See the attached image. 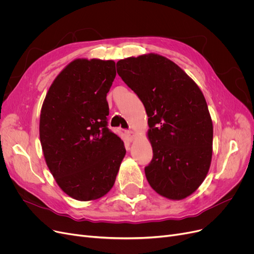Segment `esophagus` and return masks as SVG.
<instances>
[{"label":"esophagus","instance_id":"obj_1","mask_svg":"<svg viewBox=\"0 0 254 254\" xmlns=\"http://www.w3.org/2000/svg\"><path fill=\"white\" fill-rule=\"evenodd\" d=\"M126 135H127V137L131 141L132 139H134L135 138V132L134 131H132V130H130V129H127V130H126Z\"/></svg>","mask_w":254,"mask_h":254}]
</instances>
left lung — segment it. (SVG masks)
<instances>
[{
	"label": "left lung",
	"instance_id": "1",
	"mask_svg": "<svg viewBox=\"0 0 254 254\" xmlns=\"http://www.w3.org/2000/svg\"><path fill=\"white\" fill-rule=\"evenodd\" d=\"M116 66L148 116L153 151L145 167L148 183L170 199L190 195L212 158L213 125L203 92L180 66L154 53L120 60Z\"/></svg>",
	"mask_w": 254,
	"mask_h": 254
}]
</instances>
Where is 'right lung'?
<instances>
[{
	"mask_svg": "<svg viewBox=\"0 0 254 254\" xmlns=\"http://www.w3.org/2000/svg\"><path fill=\"white\" fill-rule=\"evenodd\" d=\"M116 76L113 61L78 59L49 87L40 115V141L60 188L78 201L105 195L126 155L108 128L107 93Z\"/></svg>",
	"mask_w": 254,
	"mask_h": 254,
	"instance_id": "1",
	"label": "right lung"
}]
</instances>
